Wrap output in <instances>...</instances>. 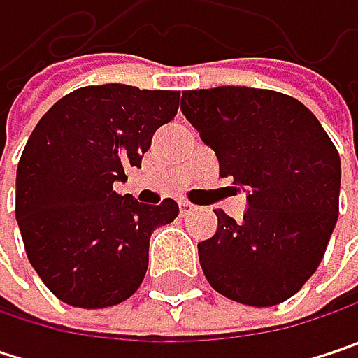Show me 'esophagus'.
I'll list each match as a JSON object with an SVG mask.
<instances>
[{"label":"esophagus","instance_id":"34e87169","mask_svg":"<svg viewBox=\"0 0 358 358\" xmlns=\"http://www.w3.org/2000/svg\"><path fill=\"white\" fill-rule=\"evenodd\" d=\"M178 207H180V215H182V217L190 215V213H192V211L196 209V207H194L192 203H188V201H180Z\"/></svg>","mask_w":358,"mask_h":358}]
</instances>
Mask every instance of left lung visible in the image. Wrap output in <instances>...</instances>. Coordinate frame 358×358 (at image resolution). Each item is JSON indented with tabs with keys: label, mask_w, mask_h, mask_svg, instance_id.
I'll list each match as a JSON object with an SVG mask.
<instances>
[{
	"label": "left lung",
	"mask_w": 358,
	"mask_h": 358,
	"mask_svg": "<svg viewBox=\"0 0 358 358\" xmlns=\"http://www.w3.org/2000/svg\"><path fill=\"white\" fill-rule=\"evenodd\" d=\"M182 113L220 176L249 190L243 220L215 209L217 232L199 243L207 282L243 305L284 303L320 267L338 222V149L299 99L269 89L184 91Z\"/></svg>",
	"instance_id": "1"
}]
</instances>
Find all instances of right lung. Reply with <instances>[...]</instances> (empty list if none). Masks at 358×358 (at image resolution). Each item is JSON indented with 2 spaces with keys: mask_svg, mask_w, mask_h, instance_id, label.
<instances>
[{
  "mask_svg": "<svg viewBox=\"0 0 358 358\" xmlns=\"http://www.w3.org/2000/svg\"><path fill=\"white\" fill-rule=\"evenodd\" d=\"M178 103L180 91L99 85L38 120L18 162L16 220L31 265L62 303L106 309L143 284L149 238L178 217V203L145 205L113 184L141 166Z\"/></svg>",
  "mask_w": 358,
  "mask_h": 358,
  "instance_id": "add662e5",
  "label": "right lung"
}]
</instances>
